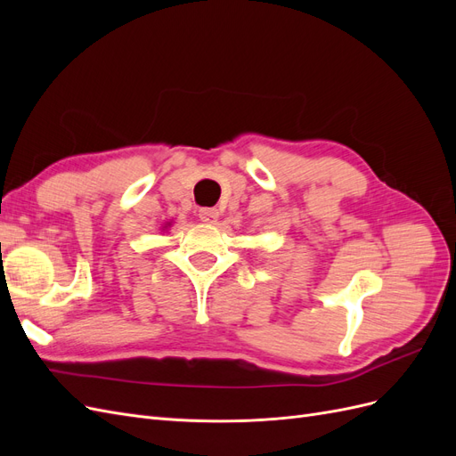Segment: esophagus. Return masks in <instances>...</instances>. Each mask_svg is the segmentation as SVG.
I'll return each instance as SVG.
<instances>
[{"mask_svg": "<svg viewBox=\"0 0 456 456\" xmlns=\"http://www.w3.org/2000/svg\"><path fill=\"white\" fill-rule=\"evenodd\" d=\"M200 220L207 224H215L218 220V211L211 209V207H205V209H200Z\"/></svg>", "mask_w": 456, "mask_h": 456, "instance_id": "1", "label": "esophagus"}]
</instances>
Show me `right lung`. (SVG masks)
<instances>
[{
    "label": "right lung",
    "instance_id": "1",
    "mask_svg": "<svg viewBox=\"0 0 456 456\" xmlns=\"http://www.w3.org/2000/svg\"><path fill=\"white\" fill-rule=\"evenodd\" d=\"M169 224H171V223H169ZM169 224H167V226H169ZM167 226H163V228H167Z\"/></svg>",
    "mask_w": 456,
    "mask_h": 456
}]
</instances>
